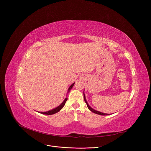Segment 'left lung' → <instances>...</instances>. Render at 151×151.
<instances>
[{
	"label": "left lung",
	"mask_w": 151,
	"mask_h": 151,
	"mask_svg": "<svg viewBox=\"0 0 151 151\" xmlns=\"http://www.w3.org/2000/svg\"><path fill=\"white\" fill-rule=\"evenodd\" d=\"M84 101L86 103V105H87V106H88V108L92 112H93V113H96V114H99V115H101V116H106V115H108V114H106V113H101V112H99V111H96V110H95V109H92L89 105V104H88V102H87V101H86V97H85V95H84Z\"/></svg>",
	"instance_id": "1"
}]
</instances>
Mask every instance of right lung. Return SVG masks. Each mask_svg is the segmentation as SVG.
I'll return each instance as SVG.
<instances>
[{"instance_id":"right-lung-1","label":"right lung","mask_w":151,"mask_h":151,"mask_svg":"<svg viewBox=\"0 0 151 151\" xmlns=\"http://www.w3.org/2000/svg\"><path fill=\"white\" fill-rule=\"evenodd\" d=\"M74 84H75V83L72 84H71V85L70 86V88H69V89H68V92H69L70 90H71V89L73 88V86ZM67 100V98H65V99L64 100V101H63L61 105H59L58 107H57V108H54V109H52V110L49 111H47V112H39V113H42V114H46V115H51V114L56 113H58V111H60L63 106H64V105H65V103H66Z\"/></svg>"}]
</instances>
